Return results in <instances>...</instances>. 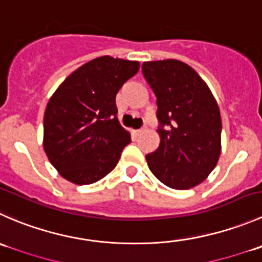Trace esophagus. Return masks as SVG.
I'll list each match as a JSON object with an SVG mask.
<instances>
[{
  "mask_svg": "<svg viewBox=\"0 0 262 262\" xmlns=\"http://www.w3.org/2000/svg\"><path fill=\"white\" fill-rule=\"evenodd\" d=\"M142 132H143V130H142V129H137V130H132V134H133L134 137H137V136H139V134H141Z\"/></svg>",
  "mask_w": 262,
  "mask_h": 262,
  "instance_id": "1",
  "label": "esophagus"
}]
</instances>
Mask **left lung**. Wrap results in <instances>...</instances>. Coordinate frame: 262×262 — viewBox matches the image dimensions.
<instances>
[{
    "label": "left lung",
    "mask_w": 262,
    "mask_h": 262,
    "mask_svg": "<svg viewBox=\"0 0 262 262\" xmlns=\"http://www.w3.org/2000/svg\"><path fill=\"white\" fill-rule=\"evenodd\" d=\"M142 72L157 98L160 146L146 156L152 174L172 189H189L215 169L222 152L216 100L193 68L179 60L147 61Z\"/></svg>",
    "instance_id": "left-lung-1"
}]
</instances>
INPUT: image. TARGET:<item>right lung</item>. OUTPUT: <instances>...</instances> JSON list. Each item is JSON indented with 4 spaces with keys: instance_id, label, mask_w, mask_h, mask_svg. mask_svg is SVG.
Returning a JSON list of instances; mask_svg holds the SVG:
<instances>
[{
    "instance_id": "obj_1",
    "label": "right lung",
    "mask_w": 262,
    "mask_h": 262,
    "mask_svg": "<svg viewBox=\"0 0 262 262\" xmlns=\"http://www.w3.org/2000/svg\"><path fill=\"white\" fill-rule=\"evenodd\" d=\"M138 70V61L101 56L78 68L51 96L43 148L61 177L92 184L116 166L130 134L119 123L115 97Z\"/></svg>"
}]
</instances>
